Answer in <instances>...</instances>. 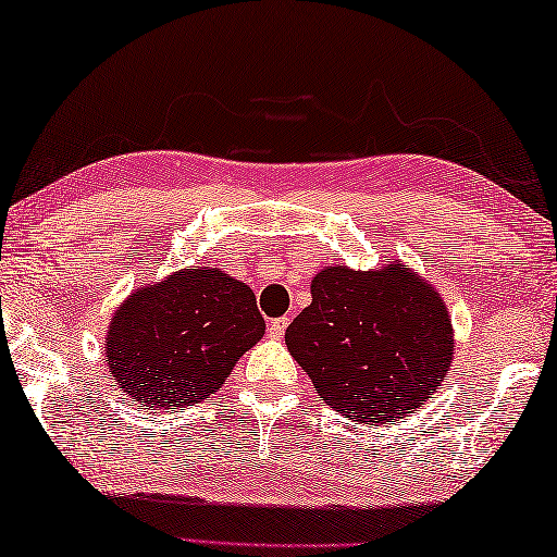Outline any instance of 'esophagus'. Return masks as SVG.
<instances>
[{
	"instance_id": "esophagus-1",
	"label": "esophagus",
	"mask_w": 557,
	"mask_h": 557,
	"mask_svg": "<svg viewBox=\"0 0 557 557\" xmlns=\"http://www.w3.org/2000/svg\"><path fill=\"white\" fill-rule=\"evenodd\" d=\"M288 323H290V318H288V315H284V318H276V321H271V323H269V338H273V341H281V338H284Z\"/></svg>"
}]
</instances>
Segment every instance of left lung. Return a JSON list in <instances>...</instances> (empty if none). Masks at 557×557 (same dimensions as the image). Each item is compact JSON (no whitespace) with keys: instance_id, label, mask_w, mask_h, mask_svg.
I'll list each match as a JSON object with an SVG mask.
<instances>
[{"instance_id":"8db88e82","label":"left lung","mask_w":557,"mask_h":557,"mask_svg":"<svg viewBox=\"0 0 557 557\" xmlns=\"http://www.w3.org/2000/svg\"><path fill=\"white\" fill-rule=\"evenodd\" d=\"M286 331L288 352L327 405L385 424L426 403L451 364V318L436 290L392 261L380 271L331 267Z\"/></svg>"}]
</instances>
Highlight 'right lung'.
Masks as SVG:
<instances>
[{"label":"right lung","mask_w":557,"mask_h":557,"mask_svg":"<svg viewBox=\"0 0 557 557\" xmlns=\"http://www.w3.org/2000/svg\"><path fill=\"white\" fill-rule=\"evenodd\" d=\"M263 331L249 286L216 269H185L117 308L106 360L135 405L175 409L214 395Z\"/></svg>","instance_id":"add662e5"}]
</instances>
